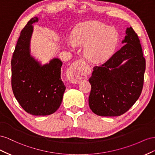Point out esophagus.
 Here are the masks:
<instances>
[{
	"label": "esophagus",
	"instance_id": "obj_1",
	"mask_svg": "<svg viewBox=\"0 0 155 155\" xmlns=\"http://www.w3.org/2000/svg\"><path fill=\"white\" fill-rule=\"evenodd\" d=\"M83 61H84V60L81 58L75 61L70 67L68 75L71 82L74 84L78 83L81 79L85 78V76L82 73L81 68L80 67V64Z\"/></svg>",
	"mask_w": 155,
	"mask_h": 155
}]
</instances>
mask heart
<instances>
[{
  "instance_id": "1",
  "label": "heart",
  "mask_w": 155,
  "mask_h": 155,
  "mask_svg": "<svg viewBox=\"0 0 155 155\" xmlns=\"http://www.w3.org/2000/svg\"><path fill=\"white\" fill-rule=\"evenodd\" d=\"M73 44L84 45V54L95 63L107 60L116 50L119 34L116 28L99 21L85 22L77 25L71 35Z\"/></svg>"
}]
</instances>
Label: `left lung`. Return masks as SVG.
Returning <instances> with one entry per match:
<instances>
[{
	"mask_svg": "<svg viewBox=\"0 0 155 155\" xmlns=\"http://www.w3.org/2000/svg\"><path fill=\"white\" fill-rule=\"evenodd\" d=\"M126 34L122 41L126 45L103 64L95 66L89 78V106L98 116H121L133 106L142 91L145 59L140 41L131 26Z\"/></svg>",
	"mask_w": 155,
	"mask_h": 155,
	"instance_id": "8db88e82",
	"label": "left lung"
}]
</instances>
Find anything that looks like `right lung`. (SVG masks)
Masks as SVG:
<instances>
[{
	"instance_id": "1",
	"label": "right lung",
	"mask_w": 155,
	"mask_h": 155,
	"mask_svg": "<svg viewBox=\"0 0 155 155\" xmlns=\"http://www.w3.org/2000/svg\"><path fill=\"white\" fill-rule=\"evenodd\" d=\"M38 21V17L31 19L17 40L11 61L12 87L15 99L26 112L48 116L59 108L65 86L60 77V60L54 58L41 65L30 54L32 25Z\"/></svg>"
}]
</instances>
